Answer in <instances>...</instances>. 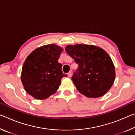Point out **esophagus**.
Listing matches in <instances>:
<instances>
[{"label":"esophagus","mask_w":135,"mask_h":135,"mask_svg":"<svg viewBox=\"0 0 135 135\" xmlns=\"http://www.w3.org/2000/svg\"><path fill=\"white\" fill-rule=\"evenodd\" d=\"M67 75H68V78H71V76H72V72H71V71H70V72L68 73Z\"/></svg>","instance_id":"34e87169"}]
</instances>
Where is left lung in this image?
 Wrapping results in <instances>:
<instances>
[{"label":"left lung","instance_id":"8db88e82","mask_svg":"<svg viewBox=\"0 0 135 135\" xmlns=\"http://www.w3.org/2000/svg\"><path fill=\"white\" fill-rule=\"evenodd\" d=\"M65 50L79 65L71 80L79 93L89 98L108 93L115 79V66L108 53L89 44L68 45Z\"/></svg>","mask_w":135,"mask_h":135}]
</instances>
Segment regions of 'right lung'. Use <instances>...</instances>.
Wrapping results in <instances>:
<instances>
[{
  "mask_svg": "<svg viewBox=\"0 0 135 135\" xmlns=\"http://www.w3.org/2000/svg\"><path fill=\"white\" fill-rule=\"evenodd\" d=\"M62 51L56 44L44 45L35 49L25 59L21 80L26 93L35 99L44 100L54 94L61 79L67 76L58 62Z\"/></svg>",
  "mask_w": 135,
  "mask_h": 135,
  "instance_id": "obj_1",
  "label": "right lung"
}]
</instances>
